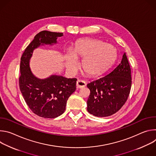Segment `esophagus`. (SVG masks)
<instances>
[{"label":"esophagus","instance_id":"esophagus-1","mask_svg":"<svg viewBox=\"0 0 156 156\" xmlns=\"http://www.w3.org/2000/svg\"><path fill=\"white\" fill-rule=\"evenodd\" d=\"M86 86V83L84 81L78 80L76 82V87L77 88H83Z\"/></svg>","mask_w":156,"mask_h":156}]
</instances>
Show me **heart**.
I'll list each match as a JSON object with an SVG mask.
<instances>
[{
	"instance_id": "obj_1",
	"label": "heart",
	"mask_w": 156,
	"mask_h": 156,
	"mask_svg": "<svg viewBox=\"0 0 156 156\" xmlns=\"http://www.w3.org/2000/svg\"><path fill=\"white\" fill-rule=\"evenodd\" d=\"M117 57L116 49L111 44L91 38L77 41L70 51L65 55L67 70L73 72L78 67L77 59L83 58L82 69L90 77H96L112 65Z\"/></svg>"
}]
</instances>
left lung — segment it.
Returning <instances> with one entry per match:
<instances>
[{
  "label": "left lung",
  "mask_w": 156,
  "mask_h": 156,
  "mask_svg": "<svg viewBox=\"0 0 156 156\" xmlns=\"http://www.w3.org/2000/svg\"><path fill=\"white\" fill-rule=\"evenodd\" d=\"M131 86V69L125 52L121 62L112 71L87 84L90 90L87 101L88 112L98 117L115 114L126 101Z\"/></svg>",
  "instance_id": "left-lung-1"
}]
</instances>
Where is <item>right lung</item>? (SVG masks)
<instances>
[{
  "label": "right lung",
  "mask_w": 156,
  "mask_h": 156,
  "mask_svg": "<svg viewBox=\"0 0 156 156\" xmlns=\"http://www.w3.org/2000/svg\"><path fill=\"white\" fill-rule=\"evenodd\" d=\"M61 33L42 31L37 33L21 57L19 85L21 93L32 112L46 119H54L65 110L66 102L76 90V78L52 75L41 79L32 72L30 62L33 51L40 46H53Z\"/></svg>",
  "instance_id": "right-lung-1"
}]
</instances>
